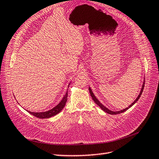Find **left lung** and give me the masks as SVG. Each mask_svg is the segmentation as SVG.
I'll return each mask as SVG.
<instances>
[{
  "label": "left lung",
  "instance_id": "obj_1",
  "mask_svg": "<svg viewBox=\"0 0 159 159\" xmlns=\"http://www.w3.org/2000/svg\"><path fill=\"white\" fill-rule=\"evenodd\" d=\"M144 80H145V79H144V81H143V83H142V85L141 90H140V93H139V95H138V97H136V99L135 100H134V101H133V103H132L131 105H129L128 107H126V108H125V109H121V110H120V111H111V110H110V109H109L107 107L104 106V105H103L102 103H101L98 99H97V98L95 96V95L93 94V91H92V90H91V89L90 87H89V92H90L91 96L92 97V99H93V101H95V103L97 105H99V107H100L101 109H102L103 111H104L105 112H106V113H109V114H110V115L119 114V113H123V112L125 111L126 110H127V109H128L129 108H130L132 106H133L134 104H135V103L137 102V101H138V99H139V98H140L141 95H142V91H143L144 87Z\"/></svg>",
  "mask_w": 159,
  "mask_h": 159
}]
</instances>
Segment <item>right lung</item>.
<instances>
[{"label":"right lung","mask_w":159,"mask_h":159,"mask_svg":"<svg viewBox=\"0 0 159 159\" xmlns=\"http://www.w3.org/2000/svg\"><path fill=\"white\" fill-rule=\"evenodd\" d=\"M70 83H69V85H70ZM67 97H68V91H66V93H65V95L64 96V97L62 98V99L61 100L60 102L55 106L54 108H52L50 110L46 111H43V112H31L27 110V112H29L30 114L34 116L35 117H39V118H42V119H44V118H49V117H51L52 116H54L56 114H58V113H60L61 111L62 110L63 108L64 107L65 105H66V103L67 101Z\"/></svg>","instance_id":"add662e5"}]
</instances>
